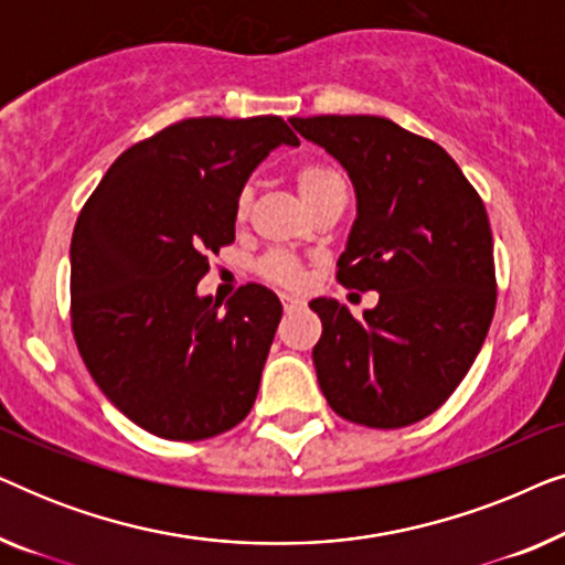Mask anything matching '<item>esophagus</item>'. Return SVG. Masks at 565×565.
<instances>
[{
	"label": "esophagus",
	"instance_id": "esophagus-1",
	"mask_svg": "<svg viewBox=\"0 0 565 565\" xmlns=\"http://www.w3.org/2000/svg\"><path fill=\"white\" fill-rule=\"evenodd\" d=\"M300 306H303V300H300L298 296H282V308H285V311H296V308H300Z\"/></svg>",
	"mask_w": 565,
	"mask_h": 565
}]
</instances>
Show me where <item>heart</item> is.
Wrapping results in <instances>:
<instances>
[{"instance_id":"b5f03b06","label":"heart","mask_w":565,"mask_h":565,"mask_svg":"<svg viewBox=\"0 0 565 565\" xmlns=\"http://www.w3.org/2000/svg\"><path fill=\"white\" fill-rule=\"evenodd\" d=\"M296 184H298L300 198H303V203L311 205L331 190H344V177L334 164H329V161H308V164L296 169ZM249 203H252V188H244L236 203L238 218H244L246 211H249ZM257 269L259 275L267 277L269 282L285 285V288H296V285H300V265L290 257V254H282V252L267 254V257L259 262Z\"/></svg>"}]
</instances>
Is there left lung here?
<instances>
[{"instance_id":"obj_1","label":"left lung","mask_w":565,"mask_h":565,"mask_svg":"<svg viewBox=\"0 0 565 565\" xmlns=\"http://www.w3.org/2000/svg\"><path fill=\"white\" fill-rule=\"evenodd\" d=\"M347 169L358 198L337 280L377 290L354 319L334 298L313 365L347 422L398 429L450 398L481 352L497 308L493 238L483 200L450 153L377 115L290 118Z\"/></svg>"}]
</instances>
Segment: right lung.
Listing matches in <instances>:
<instances>
[{
  "label": "right lung",
  "mask_w": 565,
  "mask_h": 565,
  "mask_svg": "<svg viewBox=\"0 0 565 565\" xmlns=\"http://www.w3.org/2000/svg\"><path fill=\"white\" fill-rule=\"evenodd\" d=\"M300 141L277 115L190 118L107 169L72 236V329L99 391L138 427L195 443L252 412L282 306L246 282L198 296L207 254L236 238L246 180Z\"/></svg>",
  "instance_id": "add662e5"
}]
</instances>
